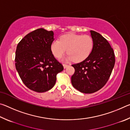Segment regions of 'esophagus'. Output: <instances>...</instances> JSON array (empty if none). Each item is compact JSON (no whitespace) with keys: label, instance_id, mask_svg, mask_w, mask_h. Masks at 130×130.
<instances>
[{"label":"esophagus","instance_id":"1","mask_svg":"<svg viewBox=\"0 0 130 130\" xmlns=\"http://www.w3.org/2000/svg\"><path fill=\"white\" fill-rule=\"evenodd\" d=\"M63 68H67L68 67H69V65H68V64H63Z\"/></svg>","mask_w":130,"mask_h":130}]
</instances>
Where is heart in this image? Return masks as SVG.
<instances>
[{
  "mask_svg": "<svg viewBox=\"0 0 130 130\" xmlns=\"http://www.w3.org/2000/svg\"><path fill=\"white\" fill-rule=\"evenodd\" d=\"M93 47V39L89 35L69 33L63 35L59 40L53 41L51 50L56 58H61L67 50V60L78 62L89 56Z\"/></svg>",
  "mask_w": 130,
  "mask_h": 130,
  "instance_id": "obj_1",
  "label": "heart"
}]
</instances>
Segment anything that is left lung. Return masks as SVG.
<instances>
[{
    "label": "left lung",
    "mask_w": 130,
    "mask_h": 130,
    "mask_svg": "<svg viewBox=\"0 0 130 130\" xmlns=\"http://www.w3.org/2000/svg\"><path fill=\"white\" fill-rule=\"evenodd\" d=\"M93 47L89 56L80 63L72 65L75 70L71 77L74 88L84 93H92L104 86L115 65L113 50L105 38L90 31Z\"/></svg>",
    "instance_id": "left-lung-1"
}]
</instances>
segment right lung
<instances>
[{"mask_svg":"<svg viewBox=\"0 0 130 130\" xmlns=\"http://www.w3.org/2000/svg\"><path fill=\"white\" fill-rule=\"evenodd\" d=\"M53 36L52 31L38 28L26 35L17 47L15 61L18 73L28 88L39 93L51 89L57 74L63 70L51 50Z\"/></svg>","mask_w":130,"mask_h":130,"instance_id":"add662e5","label":"right lung"}]
</instances>
